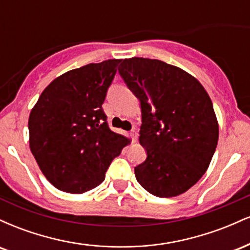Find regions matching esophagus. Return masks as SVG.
Wrapping results in <instances>:
<instances>
[{
  "label": "esophagus",
  "mask_w": 250,
  "mask_h": 250,
  "mask_svg": "<svg viewBox=\"0 0 250 250\" xmlns=\"http://www.w3.org/2000/svg\"><path fill=\"white\" fill-rule=\"evenodd\" d=\"M130 136H131V140H133V142H136L137 141V131L135 130H131L130 131Z\"/></svg>",
  "instance_id": "obj_1"
}]
</instances>
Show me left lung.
<instances>
[{"label": "left lung", "mask_w": 250, "mask_h": 250, "mask_svg": "<svg viewBox=\"0 0 250 250\" xmlns=\"http://www.w3.org/2000/svg\"><path fill=\"white\" fill-rule=\"evenodd\" d=\"M119 73L140 100V143L146 161L135 167L137 182L157 197H174L207 171L219 140L210 97L187 71L160 60H122Z\"/></svg>", "instance_id": "left-lung-1"}]
</instances>
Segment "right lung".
Instances as JSON below:
<instances>
[{
	"label": "right lung",
	"instance_id": "add662e5",
	"mask_svg": "<svg viewBox=\"0 0 250 250\" xmlns=\"http://www.w3.org/2000/svg\"><path fill=\"white\" fill-rule=\"evenodd\" d=\"M121 60L89 63L56 77L30 111L29 147L54 187L83 194L103 182L130 140L108 127L102 109Z\"/></svg>",
	"mask_w": 250,
	"mask_h": 250
}]
</instances>
